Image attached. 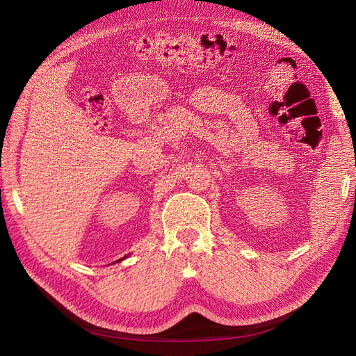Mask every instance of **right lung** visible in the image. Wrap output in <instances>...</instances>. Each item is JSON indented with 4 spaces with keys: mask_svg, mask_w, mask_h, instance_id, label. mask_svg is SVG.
<instances>
[{
    "mask_svg": "<svg viewBox=\"0 0 356 356\" xmlns=\"http://www.w3.org/2000/svg\"><path fill=\"white\" fill-rule=\"evenodd\" d=\"M118 261H120V260H118Z\"/></svg>",
    "mask_w": 356,
    "mask_h": 356,
    "instance_id": "obj_1",
    "label": "right lung"
}]
</instances>
